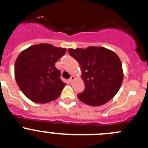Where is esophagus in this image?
Instances as JSON below:
<instances>
[{"label":"esophagus","mask_w":148,"mask_h":148,"mask_svg":"<svg viewBox=\"0 0 148 148\" xmlns=\"http://www.w3.org/2000/svg\"><path fill=\"white\" fill-rule=\"evenodd\" d=\"M74 79H75V77H74V76H71V77H70L69 79V81L70 82H72L73 80H74Z\"/></svg>","instance_id":"34e87169"}]
</instances>
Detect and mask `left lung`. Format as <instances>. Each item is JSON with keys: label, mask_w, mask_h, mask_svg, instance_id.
I'll list each match as a JSON object with an SVG mask.
<instances>
[{"label": "left lung", "mask_w": 148, "mask_h": 148, "mask_svg": "<svg viewBox=\"0 0 148 148\" xmlns=\"http://www.w3.org/2000/svg\"><path fill=\"white\" fill-rule=\"evenodd\" d=\"M80 65L85 90L77 94L90 106H101L111 100L119 90L123 79L122 63L113 51L102 47L69 49Z\"/></svg>", "instance_id": "8db88e82"}]
</instances>
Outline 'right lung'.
Returning <instances> with one entry per match:
<instances>
[{
  "label": "right lung",
  "instance_id": "obj_1",
  "mask_svg": "<svg viewBox=\"0 0 148 148\" xmlns=\"http://www.w3.org/2000/svg\"><path fill=\"white\" fill-rule=\"evenodd\" d=\"M49 44H38L20 52L14 65L15 79L26 97L45 103L59 97L66 83L55 63L66 52Z\"/></svg>",
  "mask_w": 148,
  "mask_h": 148
}]
</instances>
